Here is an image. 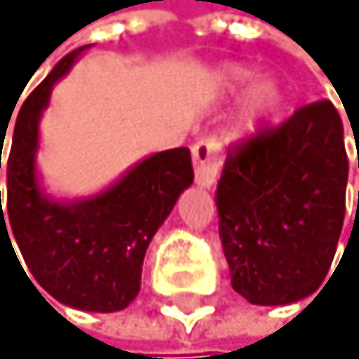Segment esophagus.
<instances>
[{
  "mask_svg": "<svg viewBox=\"0 0 359 359\" xmlns=\"http://www.w3.org/2000/svg\"><path fill=\"white\" fill-rule=\"evenodd\" d=\"M192 164H195V181L202 188H213L218 169L222 164V148L215 137H206L192 146Z\"/></svg>",
  "mask_w": 359,
  "mask_h": 359,
  "instance_id": "34e87169",
  "label": "esophagus"
}]
</instances>
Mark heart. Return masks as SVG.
Listing matches in <instances>:
<instances>
[{"instance_id": "obj_1", "label": "heart", "mask_w": 359, "mask_h": 359, "mask_svg": "<svg viewBox=\"0 0 359 359\" xmlns=\"http://www.w3.org/2000/svg\"><path fill=\"white\" fill-rule=\"evenodd\" d=\"M253 76H255L253 69L232 65L222 72V81H225L232 90H236V88L246 86L248 81H253ZM280 100H283V93H280V86L276 79L266 76V79H259L257 83H253V88H250L246 95V102L241 106L239 118H236L234 137L241 139V137L255 134L259 127L278 111Z\"/></svg>"}]
</instances>
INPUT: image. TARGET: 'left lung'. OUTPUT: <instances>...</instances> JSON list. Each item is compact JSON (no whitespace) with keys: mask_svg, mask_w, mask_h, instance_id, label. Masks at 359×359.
I'll use <instances>...</instances> for the list:
<instances>
[{"mask_svg":"<svg viewBox=\"0 0 359 359\" xmlns=\"http://www.w3.org/2000/svg\"><path fill=\"white\" fill-rule=\"evenodd\" d=\"M346 183L344 123L327 100L302 106L227 155L215 206L241 297L278 306L323 285L344 227Z\"/></svg>","mask_w":359,"mask_h":359,"instance_id":"1","label":"left lung"}]
</instances>
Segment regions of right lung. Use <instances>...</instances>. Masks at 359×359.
Segmentation results:
<instances>
[{"instance_id":"obj_1","label":"right lung","mask_w":359,"mask_h":359,"mask_svg":"<svg viewBox=\"0 0 359 359\" xmlns=\"http://www.w3.org/2000/svg\"><path fill=\"white\" fill-rule=\"evenodd\" d=\"M88 48L65 55L25 100L11 134L8 125L0 130V169L4 139H11L6 208L0 195V248L1 239L6 246L13 239L36 283L62 304L111 313L139 294L148 243L195 171L188 148H171L134 164L95 197L60 202L46 195L36 174L39 120L53 86Z\"/></svg>"}]
</instances>
